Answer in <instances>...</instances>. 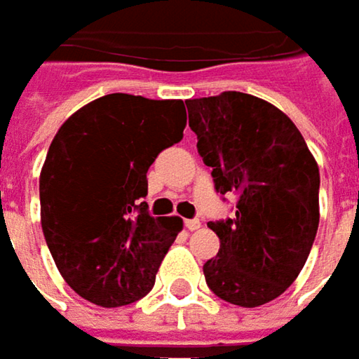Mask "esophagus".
<instances>
[{"mask_svg": "<svg viewBox=\"0 0 359 359\" xmlns=\"http://www.w3.org/2000/svg\"><path fill=\"white\" fill-rule=\"evenodd\" d=\"M184 226L189 229V231H197V229H201V222L197 220V218H189V220H184Z\"/></svg>", "mask_w": 359, "mask_h": 359, "instance_id": "1", "label": "esophagus"}]
</instances>
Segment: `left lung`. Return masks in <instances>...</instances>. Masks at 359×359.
Wrapping results in <instances>:
<instances>
[{"mask_svg": "<svg viewBox=\"0 0 359 359\" xmlns=\"http://www.w3.org/2000/svg\"><path fill=\"white\" fill-rule=\"evenodd\" d=\"M197 151L216 191L239 195L235 218L210 222L220 250L203 264L224 302L257 308L299 276L320 220V170L293 120L266 100L224 91L187 100Z\"/></svg>", "mask_w": 359, "mask_h": 359, "instance_id": "8db88e82", "label": "left lung"}]
</instances>
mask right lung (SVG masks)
I'll use <instances>...</instances> for the list:
<instances>
[{
  "instance_id": "obj_1",
  "label": "right lung",
  "mask_w": 359,
  "mask_h": 359,
  "mask_svg": "<svg viewBox=\"0 0 359 359\" xmlns=\"http://www.w3.org/2000/svg\"><path fill=\"white\" fill-rule=\"evenodd\" d=\"M180 100L109 93L55 133L39 177L41 226L51 257L83 299L120 308L145 297L182 231L149 216L147 170L182 139Z\"/></svg>"
}]
</instances>
